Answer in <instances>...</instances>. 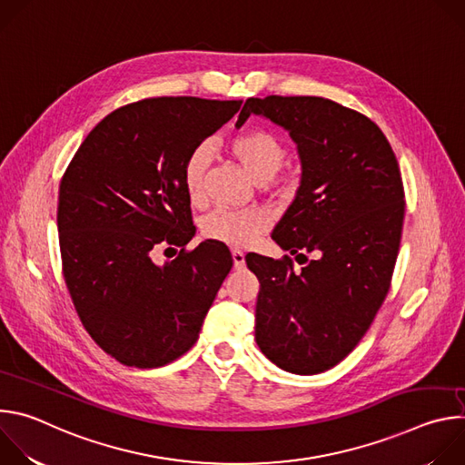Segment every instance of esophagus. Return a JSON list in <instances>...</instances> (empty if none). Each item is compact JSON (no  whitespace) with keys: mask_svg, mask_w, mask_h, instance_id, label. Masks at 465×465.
I'll use <instances>...</instances> for the list:
<instances>
[{"mask_svg":"<svg viewBox=\"0 0 465 465\" xmlns=\"http://www.w3.org/2000/svg\"><path fill=\"white\" fill-rule=\"evenodd\" d=\"M232 257H233V264H235V269H242V267H244V253H242L241 250L233 248V250H232Z\"/></svg>","mask_w":465,"mask_h":465,"instance_id":"obj_1","label":"esophagus"}]
</instances>
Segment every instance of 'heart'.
Wrapping results in <instances>:
<instances>
[{
	"label": "heart",
	"instance_id": "b5f03b06",
	"mask_svg": "<svg viewBox=\"0 0 465 465\" xmlns=\"http://www.w3.org/2000/svg\"><path fill=\"white\" fill-rule=\"evenodd\" d=\"M230 154L241 163V167L257 182L271 180L285 160V145L264 128H246L228 142ZM210 167V149L201 143L189 151L182 180L189 201L198 204L203 201V183ZM269 226V217L259 208L242 210H215L203 221V233L208 239L221 241L232 246H248L259 233Z\"/></svg>",
	"mask_w": 465,
	"mask_h": 465
}]
</instances>
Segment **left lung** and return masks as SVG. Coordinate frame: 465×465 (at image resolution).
<instances>
[{
    "label": "left lung",
    "instance_id": "8db88e82",
    "mask_svg": "<svg viewBox=\"0 0 465 465\" xmlns=\"http://www.w3.org/2000/svg\"><path fill=\"white\" fill-rule=\"evenodd\" d=\"M250 114L285 126L298 145L302 182L272 239L304 259L296 272L290 255H246L261 283L255 342L285 371L322 373L355 350L390 291L405 219L401 171L382 130L331 99L250 97L237 124Z\"/></svg>",
    "mask_w": 465,
    "mask_h": 465
}]
</instances>
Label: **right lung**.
I'll return each mask as SVG.
<instances>
[{"instance_id":"right-lung-1","label":"right lung","mask_w":465,"mask_h":465,"mask_svg":"<svg viewBox=\"0 0 465 465\" xmlns=\"http://www.w3.org/2000/svg\"><path fill=\"white\" fill-rule=\"evenodd\" d=\"M242 101L151 97L124 104L86 136L58 189L62 274L97 346L134 368L165 366L198 341L232 271L224 244L194 235L182 169L189 151ZM178 245L163 268L152 255Z\"/></svg>"}]
</instances>
